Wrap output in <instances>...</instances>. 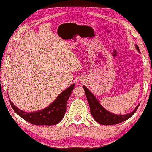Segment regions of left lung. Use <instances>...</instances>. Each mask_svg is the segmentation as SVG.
Returning a JSON list of instances; mask_svg holds the SVG:
<instances>
[{
  "instance_id": "1",
  "label": "left lung",
  "mask_w": 152,
  "mask_h": 152,
  "mask_svg": "<svg viewBox=\"0 0 152 152\" xmlns=\"http://www.w3.org/2000/svg\"><path fill=\"white\" fill-rule=\"evenodd\" d=\"M135 48L138 51L140 52L139 47L137 45H135ZM83 88L85 90V93H86L87 99L89 105L90 111H91L93 118L98 123L104 125V126H112V125L118 124L127 120L135 113L140 104V103L138 104L131 113L125 114V115H117V114L113 113L106 110L98 102L94 95L86 86H83Z\"/></svg>"
}]
</instances>
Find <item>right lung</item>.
I'll list each match as a JSON object with an SVG mask.
<instances>
[{
  "mask_svg": "<svg viewBox=\"0 0 152 152\" xmlns=\"http://www.w3.org/2000/svg\"><path fill=\"white\" fill-rule=\"evenodd\" d=\"M74 87L75 84L71 85L61 92L49 106L40 111L26 112L16 107L10 99L9 102L17 114L29 123L35 126H53L57 124L65 115L66 102Z\"/></svg>",
  "mask_w": 152,
  "mask_h": 152,
  "instance_id": "right-lung-1",
  "label": "right lung"
}]
</instances>
